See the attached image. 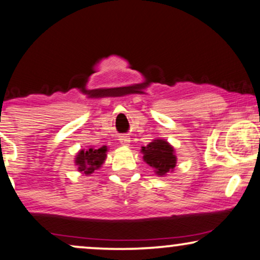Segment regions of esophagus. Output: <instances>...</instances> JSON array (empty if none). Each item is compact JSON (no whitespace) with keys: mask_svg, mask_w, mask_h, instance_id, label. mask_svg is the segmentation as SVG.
Masks as SVG:
<instances>
[{"mask_svg":"<svg viewBox=\"0 0 260 260\" xmlns=\"http://www.w3.org/2000/svg\"><path fill=\"white\" fill-rule=\"evenodd\" d=\"M119 141H120V145H123L125 147H127L130 145V139L127 136H120Z\"/></svg>","mask_w":260,"mask_h":260,"instance_id":"esophagus-1","label":"esophagus"}]
</instances>
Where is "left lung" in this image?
Masks as SVG:
<instances>
[{
	"instance_id": "obj_1",
	"label": "left lung",
	"mask_w": 260,
	"mask_h": 260,
	"mask_svg": "<svg viewBox=\"0 0 260 260\" xmlns=\"http://www.w3.org/2000/svg\"><path fill=\"white\" fill-rule=\"evenodd\" d=\"M143 159L159 176L171 171L176 166L174 148L164 140H154L148 146L142 147Z\"/></svg>"
}]
</instances>
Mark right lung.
<instances>
[{
	"label": "right lung",
	"instance_id": "1",
	"mask_svg": "<svg viewBox=\"0 0 260 260\" xmlns=\"http://www.w3.org/2000/svg\"><path fill=\"white\" fill-rule=\"evenodd\" d=\"M106 152H107V148L105 146L99 149H82L76 158V165L78 166V170L81 172H84L85 175H90L104 164L106 159Z\"/></svg>",
	"mask_w": 260,
	"mask_h": 260
}]
</instances>
